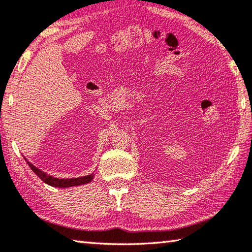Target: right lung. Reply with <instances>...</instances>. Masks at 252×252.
<instances>
[{
	"instance_id": "right-lung-1",
	"label": "right lung",
	"mask_w": 252,
	"mask_h": 252,
	"mask_svg": "<svg viewBox=\"0 0 252 252\" xmlns=\"http://www.w3.org/2000/svg\"><path fill=\"white\" fill-rule=\"evenodd\" d=\"M29 167L32 169V171L39 177L42 181L45 182L46 185L57 187V188H70V187H76L81 185H87V183L91 182L93 179V174H89V176L81 177V178H71V179H58L54 177H51L50 174H46L45 172L41 171L40 169L34 167L32 163L28 162Z\"/></svg>"
}]
</instances>
